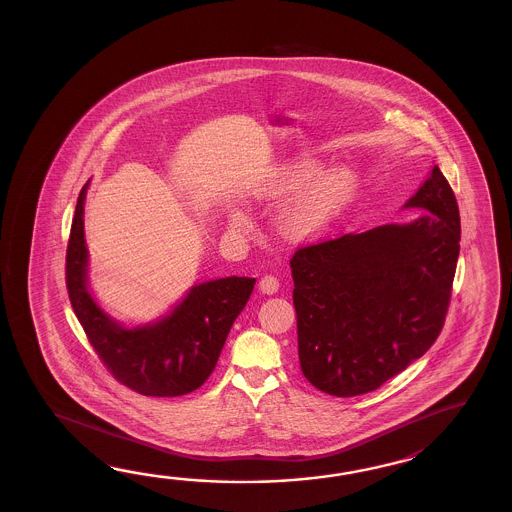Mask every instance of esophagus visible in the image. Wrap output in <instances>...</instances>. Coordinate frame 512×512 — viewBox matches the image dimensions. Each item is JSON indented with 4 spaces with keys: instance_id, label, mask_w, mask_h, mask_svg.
Masks as SVG:
<instances>
[{
    "instance_id": "obj_1",
    "label": "esophagus",
    "mask_w": 512,
    "mask_h": 512,
    "mask_svg": "<svg viewBox=\"0 0 512 512\" xmlns=\"http://www.w3.org/2000/svg\"><path fill=\"white\" fill-rule=\"evenodd\" d=\"M278 289H280V282H278V278L276 276H272V274H265L263 278L260 280V291L263 294H274L278 293Z\"/></svg>"
}]
</instances>
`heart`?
Masks as SVG:
<instances>
[{"instance_id":"heart-1","label":"heart","mask_w":512,"mask_h":512,"mask_svg":"<svg viewBox=\"0 0 512 512\" xmlns=\"http://www.w3.org/2000/svg\"><path fill=\"white\" fill-rule=\"evenodd\" d=\"M359 188V172L349 163L322 168V161L311 155H298L276 164L254 186L258 199L289 197L276 216V229L285 240L316 238L348 207ZM230 223L240 227L241 218Z\"/></svg>"}]
</instances>
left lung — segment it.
Masks as SVG:
<instances>
[{
    "label": "left lung",
    "mask_w": 512,
    "mask_h": 512,
    "mask_svg": "<svg viewBox=\"0 0 512 512\" xmlns=\"http://www.w3.org/2000/svg\"><path fill=\"white\" fill-rule=\"evenodd\" d=\"M403 208L421 212L410 223L344 234L291 258L298 359L320 392H373L421 359L441 333L461 227L437 164Z\"/></svg>",
    "instance_id": "8db88e82"
}]
</instances>
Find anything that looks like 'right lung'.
<instances>
[{
    "instance_id": "add662e5",
    "label": "right lung",
    "mask_w": 512,
    "mask_h": 512,
    "mask_svg": "<svg viewBox=\"0 0 512 512\" xmlns=\"http://www.w3.org/2000/svg\"><path fill=\"white\" fill-rule=\"evenodd\" d=\"M87 181L78 196L67 245L69 300L89 342L117 381L152 397L194 392L218 364L230 327L251 298L256 278L229 276L196 283L166 315L128 326L106 313L89 287L84 238Z\"/></svg>"
}]
</instances>
